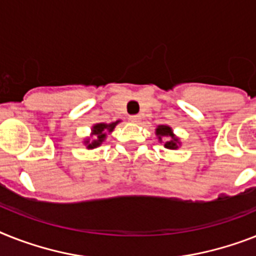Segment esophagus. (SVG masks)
<instances>
[{
  "label": "esophagus",
  "instance_id": "esophagus-1",
  "mask_svg": "<svg viewBox=\"0 0 256 256\" xmlns=\"http://www.w3.org/2000/svg\"><path fill=\"white\" fill-rule=\"evenodd\" d=\"M130 120L132 122V123L137 124V123H140L141 118L138 115H132V116H130Z\"/></svg>",
  "mask_w": 256,
  "mask_h": 256
}]
</instances>
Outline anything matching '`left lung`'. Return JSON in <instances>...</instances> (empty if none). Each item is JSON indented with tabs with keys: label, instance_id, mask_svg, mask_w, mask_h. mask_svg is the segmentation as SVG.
I'll return each mask as SVG.
<instances>
[{
	"label": "left lung",
	"instance_id": "8db88e82",
	"mask_svg": "<svg viewBox=\"0 0 256 256\" xmlns=\"http://www.w3.org/2000/svg\"><path fill=\"white\" fill-rule=\"evenodd\" d=\"M156 136L158 141L164 144V146L170 150H176L180 146V138L176 137L172 132V128L168 124H161L156 128Z\"/></svg>",
	"mask_w": 256,
	"mask_h": 256
}]
</instances>
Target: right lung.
I'll use <instances>...</instances> for the list:
<instances>
[{
	"label": "right lung",
	"instance_id": "1",
	"mask_svg": "<svg viewBox=\"0 0 256 256\" xmlns=\"http://www.w3.org/2000/svg\"><path fill=\"white\" fill-rule=\"evenodd\" d=\"M120 123V120H116L112 123H96L92 126V133L90 136L84 138V145L86 149H95L100 146L104 140L107 138V134L115 130V126Z\"/></svg>",
	"mask_w": 256,
	"mask_h": 256
}]
</instances>
